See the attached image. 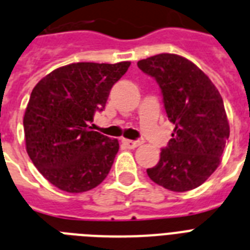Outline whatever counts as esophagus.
<instances>
[{"mask_svg":"<svg viewBox=\"0 0 250 250\" xmlns=\"http://www.w3.org/2000/svg\"><path fill=\"white\" fill-rule=\"evenodd\" d=\"M123 144H125L128 149H136L137 146L141 145V143L140 141H137V140H123Z\"/></svg>","mask_w":250,"mask_h":250,"instance_id":"esophagus-1","label":"esophagus"}]
</instances>
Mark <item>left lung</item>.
<instances>
[{
    "instance_id": "1",
    "label": "left lung",
    "mask_w": 250,
    "mask_h": 250,
    "mask_svg": "<svg viewBox=\"0 0 250 250\" xmlns=\"http://www.w3.org/2000/svg\"><path fill=\"white\" fill-rule=\"evenodd\" d=\"M159 84L172 139L155 167L151 181L176 192L198 188L220 166L230 136L224 100L208 77L188 59L159 54L137 62Z\"/></svg>"
}]
</instances>
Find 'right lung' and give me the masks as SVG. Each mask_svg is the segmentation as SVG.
Instances as JSON below:
<instances>
[{
  "label": "right lung",
  "instance_id": "obj_1",
  "mask_svg": "<svg viewBox=\"0 0 250 250\" xmlns=\"http://www.w3.org/2000/svg\"><path fill=\"white\" fill-rule=\"evenodd\" d=\"M129 65L69 64L41 79L30 93L23 121L26 153L62 191H88L110 171L118 140L92 131L90 123L96 111L104 110L111 87Z\"/></svg>",
  "mask_w": 250,
  "mask_h": 250
}]
</instances>
